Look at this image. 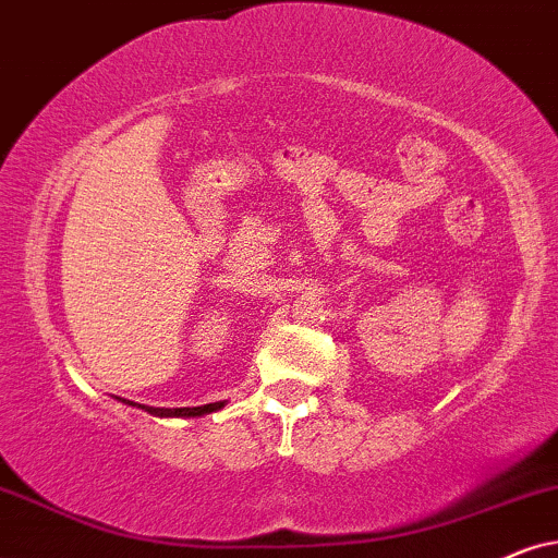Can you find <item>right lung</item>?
Returning <instances> with one entry per match:
<instances>
[{
    "instance_id": "add662e5",
    "label": "right lung",
    "mask_w": 558,
    "mask_h": 558,
    "mask_svg": "<svg viewBox=\"0 0 558 558\" xmlns=\"http://www.w3.org/2000/svg\"><path fill=\"white\" fill-rule=\"evenodd\" d=\"M125 401V399H123ZM141 407V404H138ZM221 401L216 404H203V407H180V409H161V407H144L149 414H157V417H201V414L214 412V409H221Z\"/></svg>"
}]
</instances>
